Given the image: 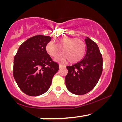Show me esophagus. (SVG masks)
Segmentation results:
<instances>
[{"mask_svg":"<svg viewBox=\"0 0 122 122\" xmlns=\"http://www.w3.org/2000/svg\"><path fill=\"white\" fill-rule=\"evenodd\" d=\"M63 65H62V64H59V68H61V67H63Z\"/></svg>","mask_w":122,"mask_h":122,"instance_id":"esophagus-1","label":"esophagus"}]
</instances>
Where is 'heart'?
<instances>
[{
  "label": "heart",
  "mask_w": 122,
  "mask_h": 122,
  "mask_svg": "<svg viewBox=\"0 0 122 122\" xmlns=\"http://www.w3.org/2000/svg\"><path fill=\"white\" fill-rule=\"evenodd\" d=\"M63 54L57 60L65 62L68 60L70 63H76L81 60L86 52V45L82 40L76 38L66 37L57 40L56 44L50 42L46 46V50L52 57H56L61 52Z\"/></svg>",
  "instance_id": "heart-1"
}]
</instances>
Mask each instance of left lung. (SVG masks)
Returning <instances> with one entry per match:
<instances>
[{"instance_id": "obj_1", "label": "left lung", "mask_w": 122, "mask_h": 122, "mask_svg": "<svg viewBox=\"0 0 122 122\" xmlns=\"http://www.w3.org/2000/svg\"><path fill=\"white\" fill-rule=\"evenodd\" d=\"M86 55L80 61L67 66L66 85L69 92L83 95L94 88L103 71V58L96 43L86 37Z\"/></svg>"}]
</instances>
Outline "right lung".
I'll use <instances>...</instances> for the list:
<instances>
[{"label":"right lung","mask_w":122,"mask_h":122,"mask_svg":"<svg viewBox=\"0 0 122 122\" xmlns=\"http://www.w3.org/2000/svg\"><path fill=\"white\" fill-rule=\"evenodd\" d=\"M49 36L36 35L19 46L14 58L13 77L20 89L30 96H38L48 91L59 66L47 54Z\"/></svg>","instance_id":"1"}]
</instances>
